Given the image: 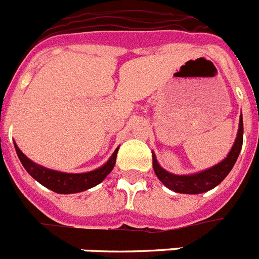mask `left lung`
<instances>
[{
	"label": "left lung",
	"mask_w": 259,
	"mask_h": 259,
	"mask_svg": "<svg viewBox=\"0 0 259 259\" xmlns=\"http://www.w3.org/2000/svg\"><path fill=\"white\" fill-rule=\"evenodd\" d=\"M242 139H244V123H242V115L240 118V125H238L237 138H236L235 144L232 147L231 152L220 163L215 165L213 167L196 174H190V176H176L158 165L156 160V156H153V169L158 180L167 187L173 190L176 193L181 194H202L213 189L222 183L225 177L228 176L233 165L237 161V157L242 148Z\"/></svg>",
	"instance_id": "left-lung-1"
}]
</instances>
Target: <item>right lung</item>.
Returning <instances> with one entry per match:
<instances>
[{
	"mask_svg": "<svg viewBox=\"0 0 259 259\" xmlns=\"http://www.w3.org/2000/svg\"><path fill=\"white\" fill-rule=\"evenodd\" d=\"M15 145V151L18 154L19 160H21L22 165L27 173L30 174L34 180L41 183L43 186L48 187L50 190L55 191L57 194H74L81 193L83 190L92 189V187L97 186L98 183L102 182L105 180L107 174H110L112 169H114L115 161H116V154H118V149H115L112 156L110 157V160L103 165L102 167H99L97 170H93L89 173H81V174H69V173H61V171H56V170H51L47 167H43L37 163L32 162L28 160L27 157L24 156L21 152L17 144Z\"/></svg>",
	"mask_w": 259,
	"mask_h": 259,
	"instance_id": "add662e5",
	"label": "right lung"
}]
</instances>
